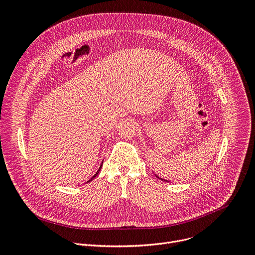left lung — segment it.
Wrapping results in <instances>:
<instances>
[{
  "instance_id": "8db88e82",
  "label": "left lung",
  "mask_w": 255,
  "mask_h": 255,
  "mask_svg": "<svg viewBox=\"0 0 255 255\" xmlns=\"http://www.w3.org/2000/svg\"><path fill=\"white\" fill-rule=\"evenodd\" d=\"M156 177H158V176H157V175H156ZM158 178H159V179H161V180H163V181H168V180H165V179H162V178H160V177H158Z\"/></svg>"
}]
</instances>
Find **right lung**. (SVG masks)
Instances as JSON below:
<instances>
[{"label":"right lung","instance_id":"right-lung-1","mask_svg":"<svg viewBox=\"0 0 255 255\" xmlns=\"http://www.w3.org/2000/svg\"><path fill=\"white\" fill-rule=\"evenodd\" d=\"M101 166H102V164H101ZM101 166H100V168H99V170H98V171H97V173H96V174H95V175H94V176H93V177H92V178H91V179H90V180H89V181H91V180H93V179H94V178H95V177H96V176H97V175H98V173H99V171H100V169H101ZM89 181H88V183H89Z\"/></svg>","mask_w":255,"mask_h":255}]
</instances>
